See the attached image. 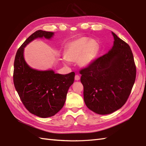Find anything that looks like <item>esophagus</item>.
Here are the masks:
<instances>
[{
    "label": "esophagus",
    "mask_w": 146,
    "mask_h": 146,
    "mask_svg": "<svg viewBox=\"0 0 146 146\" xmlns=\"http://www.w3.org/2000/svg\"><path fill=\"white\" fill-rule=\"evenodd\" d=\"M80 80V76H78V75H76V76H75V80L78 81Z\"/></svg>",
    "instance_id": "34e87169"
}]
</instances>
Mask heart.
<instances>
[{"mask_svg":"<svg viewBox=\"0 0 146 146\" xmlns=\"http://www.w3.org/2000/svg\"><path fill=\"white\" fill-rule=\"evenodd\" d=\"M98 52V45L95 40L81 37L69 43L64 56L67 61H77L78 66L86 68L95 60Z\"/></svg>","mask_w":146,"mask_h":146,"instance_id":"obj_1","label":"heart"}]
</instances>
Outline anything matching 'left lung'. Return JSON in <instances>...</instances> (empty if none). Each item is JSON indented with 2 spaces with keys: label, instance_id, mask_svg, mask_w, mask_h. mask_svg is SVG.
<instances>
[{
  "label": "left lung",
  "instance_id": "8db88e82",
  "mask_svg": "<svg viewBox=\"0 0 146 146\" xmlns=\"http://www.w3.org/2000/svg\"><path fill=\"white\" fill-rule=\"evenodd\" d=\"M112 34V48L80 71L85 103L100 115L120 109L127 101L136 79V69L130 47L115 33Z\"/></svg>",
  "mask_w": 146,
  "mask_h": 146
}]
</instances>
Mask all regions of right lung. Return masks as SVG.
<instances>
[{
  "label": "right lung",
  "mask_w": 146,
  "mask_h": 146,
  "mask_svg": "<svg viewBox=\"0 0 146 146\" xmlns=\"http://www.w3.org/2000/svg\"><path fill=\"white\" fill-rule=\"evenodd\" d=\"M53 35L52 32L35 31L19 47L14 62L16 90L25 108L41 118L52 117L62 108L75 77L74 72L64 75L55 73L52 69L38 70L31 68L26 62L24 51L27 45L37 38L51 39Z\"/></svg>",
  "instance_id": "add662e5"
}]
</instances>
